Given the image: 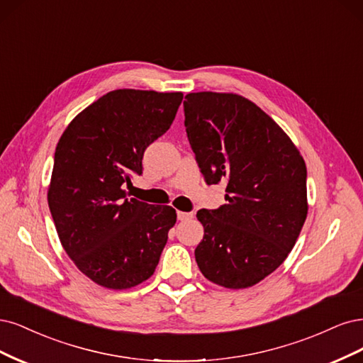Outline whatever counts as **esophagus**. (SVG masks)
<instances>
[{
	"mask_svg": "<svg viewBox=\"0 0 363 363\" xmlns=\"http://www.w3.org/2000/svg\"><path fill=\"white\" fill-rule=\"evenodd\" d=\"M193 217V214L191 213H182V211H178V220H181V221H184V220H189V218H191Z\"/></svg>",
	"mask_w": 363,
	"mask_h": 363,
	"instance_id": "esophagus-1",
	"label": "esophagus"
}]
</instances>
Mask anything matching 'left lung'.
<instances>
[{
  "instance_id": "1",
  "label": "left lung",
  "mask_w": 363,
  "mask_h": 363,
  "mask_svg": "<svg viewBox=\"0 0 363 363\" xmlns=\"http://www.w3.org/2000/svg\"><path fill=\"white\" fill-rule=\"evenodd\" d=\"M185 131L208 185L226 179V205L201 209L202 274L232 289L253 286L282 264L308 216L306 164L258 105L233 93L184 101Z\"/></svg>"
}]
</instances>
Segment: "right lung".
I'll return each mask as SVG.
<instances>
[{"label": "right lung", "mask_w": 363, "mask_h": 363, "mask_svg": "<svg viewBox=\"0 0 363 363\" xmlns=\"http://www.w3.org/2000/svg\"><path fill=\"white\" fill-rule=\"evenodd\" d=\"M182 98L181 91H108L58 140L50 211L69 258L101 286L126 289L145 282L177 223L172 206L126 199L122 186L142 174L146 147L169 130Z\"/></svg>", "instance_id": "1"}]
</instances>
